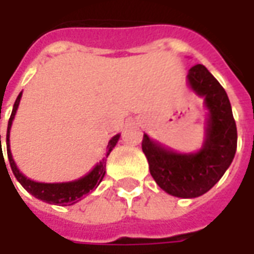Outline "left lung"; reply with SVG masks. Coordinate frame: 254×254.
<instances>
[{
    "instance_id": "8db88e82",
    "label": "left lung",
    "mask_w": 254,
    "mask_h": 254,
    "mask_svg": "<svg viewBox=\"0 0 254 254\" xmlns=\"http://www.w3.org/2000/svg\"><path fill=\"white\" fill-rule=\"evenodd\" d=\"M188 83L208 109L205 141L194 154H177L144 134L141 148L151 176L169 194L193 198L207 193L223 177L237 151L235 125L229 96L201 64L191 66Z\"/></svg>"
}]
</instances>
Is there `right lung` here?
<instances>
[{
	"instance_id": "right-lung-1",
	"label": "right lung",
	"mask_w": 254,
	"mask_h": 254,
	"mask_svg": "<svg viewBox=\"0 0 254 254\" xmlns=\"http://www.w3.org/2000/svg\"><path fill=\"white\" fill-rule=\"evenodd\" d=\"M21 94L20 92L17 99L14 102L13 110L10 114L8 122V132H6V151H8V159L10 163V169L13 171L16 180L21 184V187L24 188L25 190L31 193L32 196L39 198L42 201H46L49 204H58V205H73L76 204L78 200H81V197L84 194H88L89 191L95 189V188L99 185L103 177L106 174V159L107 156L110 155L113 148L116 147V144L120 140V134H116L114 137H111V140L106 147V154L105 158L100 160L98 165L95 166L92 170L89 171L87 176L78 178L76 181L70 182H60V184H43V182H35L27 178V177L20 173L17 169V166L14 163L13 156L10 152V145H9V134H10V127H12V121H13L14 116H16V110L19 107L20 99H21ZM0 145H1V134H0ZM3 158V156H2ZM5 163V162H3ZM6 167V165H5Z\"/></svg>"
}]
</instances>
